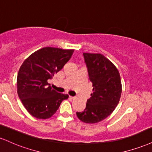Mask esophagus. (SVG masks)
I'll return each mask as SVG.
<instances>
[{
    "label": "esophagus",
    "mask_w": 152,
    "mask_h": 152,
    "mask_svg": "<svg viewBox=\"0 0 152 152\" xmlns=\"http://www.w3.org/2000/svg\"><path fill=\"white\" fill-rule=\"evenodd\" d=\"M69 98H70L71 99H74V98H75V97H74V96H69Z\"/></svg>",
    "instance_id": "esophagus-1"
}]
</instances>
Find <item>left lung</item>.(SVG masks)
Here are the masks:
<instances>
[{
    "mask_svg": "<svg viewBox=\"0 0 152 152\" xmlns=\"http://www.w3.org/2000/svg\"><path fill=\"white\" fill-rule=\"evenodd\" d=\"M93 93L83 112L76 115L86 123L102 121L115 109L122 94L120 73L116 66L101 54L83 53Z\"/></svg>",
    "mask_w": 152,
    "mask_h": 152,
    "instance_id": "left-lung-1",
    "label": "left lung"
}]
</instances>
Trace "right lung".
<instances>
[{
	"label": "right lung",
	"mask_w": 152,
	"mask_h": 152,
	"mask_svg": "<svg viewBox=\"0 0 152 152\" xmlns=\"http://www.w3.org/2000/svg\"><path fill=\"white\" fill-rule=\"evenodd\" d=\"M74 49L44 47L24 61L17 78L18 94L24 107L37 119L51 118L67 94L56 92L48 83L70 59Z\"/></svg>",
	"instance_id": "add662e5"
}]
</instances>
